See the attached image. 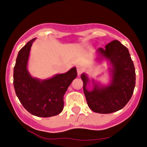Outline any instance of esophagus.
<instances>
[{
    "instance_id": "esophagus-1",
    "label": "esophagus",
    "mask_w": 147,
    "mask_h": 147,
    "mask_svg": "<svg viewBox=\"0 0 147 147\" xmlns=\"http://www.w3.org/2000/svg\"><path fill=\"white\" fill-rule=\"evenodd\" d=\"M83 71H84V69H83V68L81 67V66H77V73H78V75L80 76L81 74V73L83 72Z\"/></svg>"
}]
</instances>
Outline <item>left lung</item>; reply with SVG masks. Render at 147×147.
I'll use <instances>...</instances> for the list:
<instances>
[{
	"mask_svg": "<svg viewBox=\"0 0 147 147\" xmlns=\"http://www.w3.org/2000/svg\"><path fill=\"white\" fill-rule=\"evenodd\" d=\"M96 60L108 62L109 82L102 84L83 73L84 92L89 108L99 114H110L121 109L131 98L136 84V73L129 50L119 40L96 50ZM92 84V88L88 86Z\"/></svg>",
	"mask_w": 147,
	"mask_h": 147,
	"instance_id": "left-lung-1",
	"label": "left lung"
}]
</instances>
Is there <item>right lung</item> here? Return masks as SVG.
<instances>
[{
	"label": "right lung",
	"instance_id": "1",
	"mask_svg": "<svg viewBox=\"0 0 147 147\" xmlns=\"http://www.w3.org/2000/svg\"><path fill=\"white\" fill-rule=\"evenodd\" d=\"M36 39L28 42L18 52L13 69L14 88L20 102L29 113L39 117H53L63 111V96L77 76L76 68L46 79L32 76L28 63Z\"/></svg>",
	"mask_w": 147,
	"mask_h": 147
}]
</instances>
